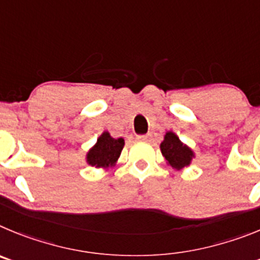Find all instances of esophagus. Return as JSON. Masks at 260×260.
<instances>
[{
	"mask_svg": "<svg viewBox=\"0 0 260 260\" xmlns=\"http://www.w3.org/2000/svg\"><path fill=\"white\" fill-rule=\"evenodd\" d=\"M147 137H149V136H146V135H139V136H137V137H136V139L139 140V141H146Z\"/></svg>",
	"mask_w": 260,
	"mask_h": 260,
	"instance_id": "esophagus-1",
	"label": "esophagus"
}]
</instances>
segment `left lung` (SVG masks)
Here are the masks:
<instances>
[{
	"instance_id": "8db88e82",
	"label": "left lung",
	"mask_w": 260,
	"mask_h": 260,
	"mask_svg": "<svg viewBox=\"0 0 260 260\" xmlns=\"http://www.w3.org/2000/svg\"><path fill=\"white\" fill-rule=\"evenodd\" d=\"M160 150L166 160L176 170L189 166L193 156V151L182 144L179 137L172 132L166 133L165 141L160 144Z\"/></svg>"
}]
</instances>
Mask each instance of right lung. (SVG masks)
Segmentation results:
<instances>
[{
    "label": "right lung",
    "mask_w": 260,
    "mask_h": 260,
    "mask_svg": "<svg viewBox=\"0 0 260 260\" xmlns=\"http://www.w3.org/2000/svg\"><path fill=\"white\" fill-rule=\"evenodd\" d=\"M123 146H124V140L113 139L109 132H105L97 140L95 146L89 150L86 160L90 166L95 167H109L116 162Z\"/></svg>",
    "instance_id": "obj_1"
}]
</instances>
